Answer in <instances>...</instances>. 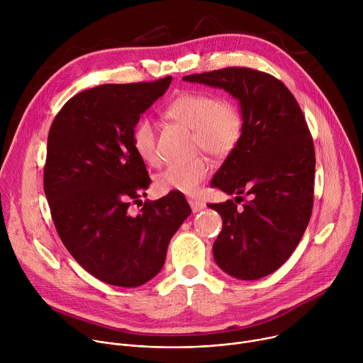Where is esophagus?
Wrapping results in <instances>:
<instances>
[{"instance_id":"34e87169","label":"esophagus","mask_w":363,"mask_h":363,"mask_svg":"<svg viewBox=\"0 0 363 363\" xmlns=\"http://www.w3.org/2000/svg\"><path fill=\"white\" fill-rule=\"evenodd\" d=\"M188 202H189V205H191L192 213H199V211H202V210L205 208V203L201 202V201H198V199H189Z\"/></svg>"}]
</instances>
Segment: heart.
I'll return each instance as SVG.
<instances>
[{"mask_svg":"<svg viewBox=\"0 0 363 363\" xmlns=\"http://www.w3.org/2000/svg\"><path fill=\"white\" fill-rule=\"evenodd\" d=\"M164 113L168 119L194 130L195 147L203 149L213 157H227L242 135L244 121L238 106L230 100H220L208 91H184L168 103ZM132 145L143 162L160 164L157 130L149 119H140L135 125ZM208 174V161L196 157L186 162L171 164L157 177L155 184L164 194L172 191L194 194Z\"/></svg>","mask_w":363,"mask_h":363,"instance_id":"obj_1","label":"heart"}]
</instances>
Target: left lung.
Segmentation results:
<instances>
[{"label":"left lung","mask_w":363,"mask_h":363,"mask_svg":"<svg viewBox=\"0 0 363 363\" xmlns=\"http://www.w3.org/2000/svg\"><path fill=\"white\" fill-rule=\"evenodd\" d=\"M182 79L228 91L244 121L240 142L211 181L237 195L208 205L223 218L214 260L240 280L269 276L296 250L313 210L316 158L303 112L290 90L263 72L227 67ZM241 194L250 199L238 207Z\"/></svg>","instance_id":"8db88e82"}]
</instances>
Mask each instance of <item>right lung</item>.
Instances as JSON below:
<instances>
[{
    "label": "right lung",
    "instance_id": "add662e5",
    "mask_svg": "<svg viewBox=\"0 0 363 363\" xmlns=\"http://www.w3.org/2000/svg\"><path fill=\"white\" fill-rule=\"evenodd\" d=\"M172 77L101 84L72 97L50 128L44 194L74 260L112 286L138 287L164 267L168 244L191 208L181 192L129 211L150 179L132 130Z\"/></svg>",
    "mask_w": 363,
    "mask_h": 363
}]
</instances>
